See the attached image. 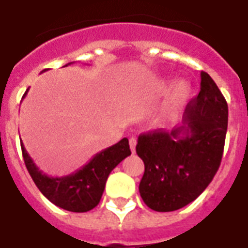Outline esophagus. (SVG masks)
<instances>
[{"mask_svg": "<svg viewBox=\"0 0 248 248\" xmlns=\"http://www.w3.org/2000/svg\"><path fill=\"white\" fill-rule=\"evenodd\" d=\"M130 149H131V152L134 153L135 152V147H136V138H130Z\"/></svg>", "mask_w": 248, "mask_h": 248, "instance_id": "obj_1", "label": "esophagus"}]
</instances>
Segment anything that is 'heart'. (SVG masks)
Instances as JSON below:
<instances>
[{"label": "heart", "instance_id": "obj_1", "mask_svg": "<svg viewBox=\"0 0 248 248\" xmlns=\"http://www.w3.org/2000/svg\"><path fill=\"white\" fill-rule=\"evenodd\" d=\"M163 87H165V83H163ZM189 95V86L185 82H179L176 83V86L173 87V91L170 96L167 104L165 105L163 108V116H170L171 113L175 110L177 105L183 103V101L188 97Z\"/></svg>", "mask_w": 248, "mask_h": 248}]
</instances>
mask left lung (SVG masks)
Wrapping results in <instances>:
<instances>
[{"instance_id": "1", "label": "left lung", "mask_w": 248, "mask_h": 248, "mask_svg": "<svg viewBox=\"0 0 248 248\" xmlns=\"http://www.w3.org/2000/svg\"><path fill=\"white\" fill-rule=\"evenodd\" d=\"M227 128V100L214 79L201 72V91L186 105L183 124L138 139L136 153L145 166L139 185L144 203L169 212L196 200L219 170Z\"/></svg>"}]
</instances>
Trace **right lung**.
Listing matches in <instances>:
<instances>
[{"label":"right lung","instance_id":"1","mask_svg":"<svg viewBox=\"0 0 248 248\" xmlns=\"http://www.w3.org/2000/svg\"><path fill=\"white\" fill-rule=\"evenodd\" d=\"M28 93L25 91L24 96ZM23 96V97H24ZM21 153L29 175L41 193L58 207L72 212H87L96 207L104 192L109 173L131 155L126 138L90 159L81 170L63 177H51L38 170L20 141Z\"/></svg>","mask_w":248,"mask_h":248}]
</instances>
